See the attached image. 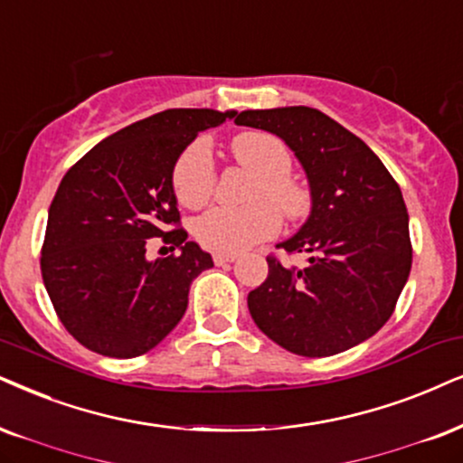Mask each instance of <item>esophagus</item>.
Returning <instances> with one entry per match:
<instances>
[{"instance_id":"1","label":"esophagus","mask_w":463,"mask_h":463,"mask_svg":"<svg viewBox=\"0 0 463 463\" xmlns=\"http://www.w3.org/2000/svg\"><path fill=\"white\" fill-rule=\"evenodd\" d=\"M235 259H237L235 254H222V251H215V254H213L215 265H226V262H235Z\"/></svg>"}]
</instances>
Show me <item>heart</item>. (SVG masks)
<instances>
[{"label":"heart","instance_id":"1","mask_svg":"<svg viewBox=\"0 0 463 463\" xmlns=\"http://www.w3.org/2000/svg\"><path fill=\"white\" fill-rule=\"evenodd\" d=\"M231 154L259 181L251 188L248 207H215L196 222V239L204 248L222 254H239L254 243L271 239L279 231V212L288 222L306 220L312 212V192L306 184L292 179L290 151L278 137L267 132H243L232 138ZM173 190L188 209L209 203L215 190V166L212 154L203 145H192L179 156L173 171ZM259 197H269L259 202Z\"/></svg>","mask_w":463,"mask_h":463}]
</instances>
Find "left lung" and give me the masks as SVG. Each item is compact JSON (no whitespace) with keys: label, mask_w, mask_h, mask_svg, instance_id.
<instances>
[{"label":"left lung","mask_w":463,"mask_h":463,"mask_svg":"<svg viewBox=\"0 0 463 463\" xmlns=\"http://www.w3.org/2000/svg\"><path fill=\"white\" fill-rule=\"evenodd\" d=\"M237 126L284 140L306 171L312 212L278 243L309 254L303 269L269 256V275L248 295L259 329L301 356H331L380 331L412 267L408 212L380 157L335 119L309 107L243 110Z\"/></svg>","instance_id":"8db88e82"}]
</instances>
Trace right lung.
<instances>
[{
  "label": "right lung",
  "mask_w": 463,
  "mask_h": 463,
  "mask_svg": "<svg viewBox=\"0 0 463 463\" xmlns=\"http://www.w3.org/2000/svg\"><path fill=\"white\" fill-rule=\"evenodd\" d=\"M237 110L168 109L110 134L63 175L46 220L43 279L70 335L115 359L149 353L188 307L212 254L185 241L173 171L198 132ZM180 251L146 259V239Z\"/></svg>",
  "instance_id": "right-lung-1"
}]
</instances>
